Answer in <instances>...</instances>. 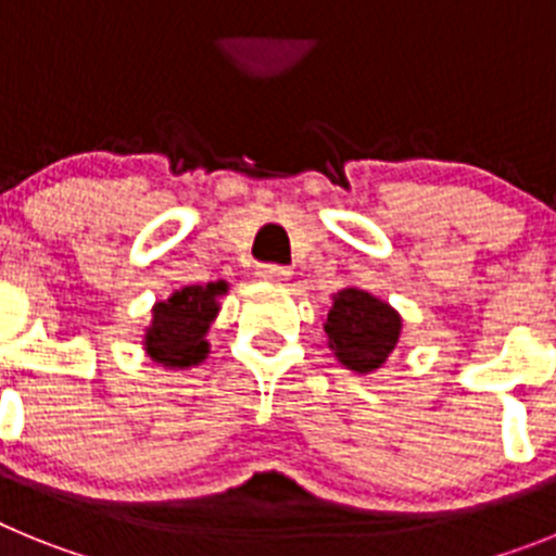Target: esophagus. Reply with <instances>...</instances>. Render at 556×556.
I'll use <instances>...</instances> for the list:
<instances>
[{
	"label": "esophagus",
	"mask_w": 556,
	"mask_h": 556,
	"mask_svg": "<svg viewBox=\"0 0 556 556\" xmlns=\"http://www.w3.org/2000/svg\"><path fill=\"white\" fill-rule=\"evenodd\" d=\"M287 275L289 269L278 267V264H262V267H255V278H258V281L278 283V281H287Z\"/></svg>",
	"instance_id": "esophagus-1"
}]
</instances>
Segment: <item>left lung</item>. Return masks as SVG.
<instances>
[{
    "label": "left lung",
    "mask_w": 556,
    "mask_h": 556,
    "mask_svg": "<svg viewBox=\"0 0 556 556\" xmlns=\"http://www.w3.org/2000/svg\"><path fill=\"white\" fill-rule=\"evenodd\" d=\"M404 320L367 289H339L328 308L326 333L333 356L353 372H376L395 353Z\"/></svg>",
    "instance_id": "8db88e82"
}]
</instances>
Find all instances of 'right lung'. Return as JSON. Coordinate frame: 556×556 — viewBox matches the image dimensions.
Wrapping results in <instances>:
<instances>
[{
    "label": "right lung",
    "instance_id": "1",
    "mask_svg": "<svg viewBox=\"0 0 556 556\" xmlns=\"http://www.w3.org/2000/svg\"><path fill=\"white\" fill-rule=\"evenodd\" d=\"M228 292L225 281H211L205 287H184L172 292L166 301L152 306V320L144 328V351L155 365L166 370L200 365L208 356L211 323L219 314V294Z\"/></svg>",
    "mask_w": 556,
    "mask_h": 556
}]
</instances>
